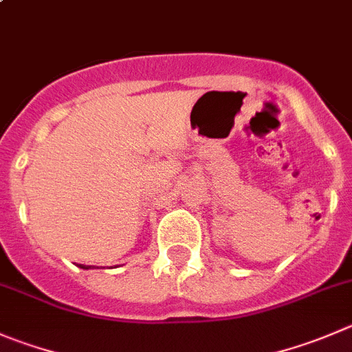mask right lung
Wrapping results in <instances>:
<instances>
[{
    "label": "right lung",
    "mask_w": 352,
    "mask_h": 352,
    "mask_svg": "<svg viewBox=\"0 0 352 352\" xmlns=\"http://www.w3.org/2000/svg\"><path fill=\"white\" fill-rule=\"evenodd\" d=\"M80 268H85V270H89L91 267H85V265H80Z\"/></svg>",
    "instance_id": "obj_1"
}]
</instances>
